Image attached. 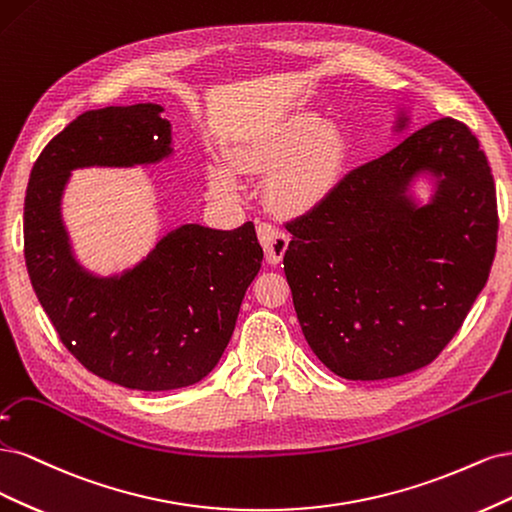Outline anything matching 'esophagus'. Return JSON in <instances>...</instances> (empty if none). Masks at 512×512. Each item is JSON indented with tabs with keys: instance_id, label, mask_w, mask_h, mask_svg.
<instances>
[{
	"instance_id": "1",
	"label": "esophagus",
	"mask_w": 512,
	"mask_h": 512,
	"mask_svg": "<svg viewBox=\"0 0 512 512\" xmlns=\"http://www.w3.org/2000/svg\"><path fill=\"white\" fill-rule=\"evenodd\" d=\"M257 234H259V242L263 246V251H266L268 263L283 261L287 244H289V236L283 232V229H280L274 223H270V221H259Z\"/></svg>"
}]
</instances>
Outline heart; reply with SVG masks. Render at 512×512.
Here are the masks:
<instances>
[{
  "mask_svg": "<svg viewBox=\"0 0 512 512\" xmlns=\"http://www.w3.org/2000/svg\"><path fill=\"white\" fill-rule=\"evenodd\" d=\"M246 166L276 172L272 195L285 210H310L338 183L346 157L344 136L325 125L319 114L300 112L240 146ZM210 183L221 191L236 189V178L223 166L210 168Z\"/></svg>",
  "mask_w": 512,
  "mask_h": 512,
  "instance_id": "heart-1",
  "label": "heart"
}]
</instances>
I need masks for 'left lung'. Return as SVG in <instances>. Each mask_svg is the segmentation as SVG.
<instances>
[{"mask_svg": "<svg viewBox=\"0 0 512 512\" xmlns=\"http://www.w3.org/2000/svg\"><path fill=\"white\" fill-rule=\"evenodd\" d=\"M419 173L437 183L423 207L407 195ZM287 229L285 274L312 353L349 381H383L432 364L483 291L496 183L468 125L444 117L346 174Z\"/></svg>", "mask_w": 512, "mask_h": 512, "instance_id": "1", "label": "left lung"}]
</instances>
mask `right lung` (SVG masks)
I'll return each mask as SVG.
<instances>
[{"label":"right lung","instance_id":"add662e5","mask_svg":"<svg viewBox=\"0 0 512 512\" xmlns=\"http://www.w3.org/2000/svg\"><path fill=\"white\" fill-rule=\"evenodd\" d=\"M161 112L159 104L82 112L44 146L25 195L27 272L65 349L95 376L138 391L189 387L212 372L263 259L251 221L234 232L180 225L119 276H95L74 259L61 221L70 172L170 157Z\"/></svg>","mask_w":512,"mask_h":512}]
</instances>
